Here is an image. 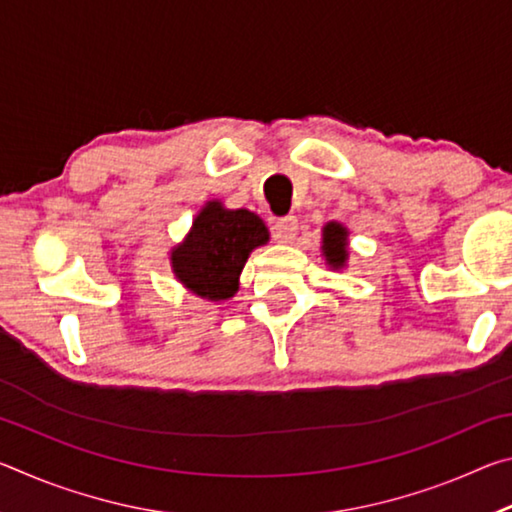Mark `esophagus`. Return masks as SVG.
I'll use <instances>...</instances> for the list:
<instances>
[{"label":"esophagus","mask_w":512,"mask_h":512,"mask_svg":"<svg viewBox=\"0 0 512 512\" xmlns=\"http://www.w3.org/2000/svg\"><path fill=\"white\" fill-rule=\"evenodd\" d=\"M298 235V219L296 216H284V219H277L273 225V237L280 241V244H291Z\"/></svg>","instance_id":"obj_1"}]
</instances>
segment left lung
I'll list each match as a JSON object with an SVG mask.
<instances>
[{"instance_id":"left-lung-1","label":"left lung","mask_w":512,"mask_h":512,"mask_svg":"<svg viewBox=\"0 0 512 512\" xmlns=\"http://www.w3.org/2000/svg\"><path fill=\"white\" fill-rule=\"evenodd\" d=\"M320 255L332 271H343L350 259V230L339 221L323 225V239H320Z\"/></svg>"}]
</instances>
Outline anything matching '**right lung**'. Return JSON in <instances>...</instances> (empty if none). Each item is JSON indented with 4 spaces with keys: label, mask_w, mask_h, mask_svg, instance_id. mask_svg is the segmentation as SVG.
Masks as SVG:
<instances>
[{
    "label": "right lung",
    "mask_w": 512,
    "mask_h": 512,
    "mask_svg": "<svg viewBox=\"0 0 512 512\" xmlns=\"http://www.w3.org/2000/svg\"><path fill=\"white\" fill-rule=\"evenodd\" d=\"M268 239L266 223L255 212L228 210L214 198L198 210L185 239L171 248V271L198 298L230 300L239 291L250 253Z\"/></svg>",
    "instance_id": "obj_1"
}]
</instances>
